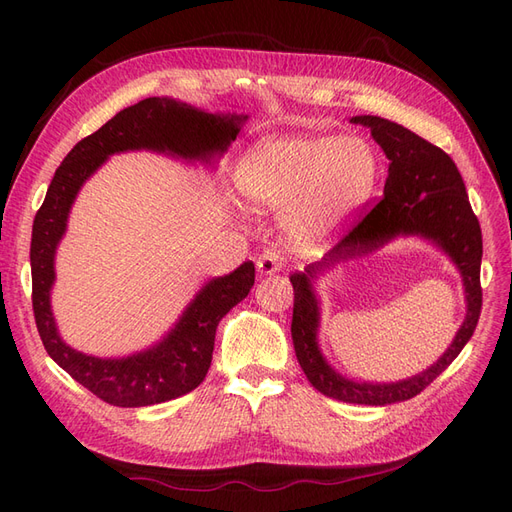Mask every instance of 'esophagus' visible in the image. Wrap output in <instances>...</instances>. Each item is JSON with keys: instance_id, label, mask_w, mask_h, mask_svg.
<instances>
[{"instance_id": "1", "label": "esophagus", "mask_w": 512, "mask_h": 512, "mask_svg": "<svg viewBox=\"0 0 512 512\" xmlns=\"http://www.w3.org/2000/svg\"><path fill=\"white\" fill-rule=\"evenodd\" d=\"M282 267H284V256L277 250L262 252L256 260V269L260 275H273L277 271H282Z\"/></svg>"}]
</instances>
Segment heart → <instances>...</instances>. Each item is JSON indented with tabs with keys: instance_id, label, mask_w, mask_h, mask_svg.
I'll list each match as a JSON object with an SVG mask.
<instances>
[{
	"instance_id": "heart-1",
	"label": "heart",
	"mask_w": 512,
	"mask_h": 512,
	"mask_svg": "<svg viewBox=\"0 0 512 512\" xmlns=\"http://www.w3.org/2000/svg\"><path fill=\"white\" fill-rule=\"evenodd\" d=\"M378 181V156L361 138L269 136L237 170L241 192L265 209L292 207L288 230L318 243L359 209Z\"/></svg>"
}]
</instances>
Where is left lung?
Segmentation results:
<instances>
[{"label":"left lung","instance_id":"left-lung-1","mask_svg":"<svg viewBox=\"0 0 512 512\" xmlns=\"http://www.w3.org/2000/svg\"><path fill=\"white\" fill-rule=\"evenodd\" d=\"M352 123L367 126L389 158L384 196L354 222L348 235H344L318 265H309L303 273L290 275L294 288L290 331L299 365L314 389L346 404L386 406L412 399L425 391L470 342L480 307H483V288H480L483 235L470 207L466 185L448 153L389 119L359 115L352 117ZM397 234H421L440 244L454 258L467 288L469 314L454 344L439 363L423 375L391 385L352 383L339 377L323 361L317 348L315 333L319 313L311 280L335 261L373 251Z\"/></svg>","mask_w":512,"mask_h":512}]
</instances>
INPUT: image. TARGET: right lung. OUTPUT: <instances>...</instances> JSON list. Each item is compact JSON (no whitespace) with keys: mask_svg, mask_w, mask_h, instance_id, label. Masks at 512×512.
Listing matches in <instances>:
<instances>
[{"mask_svg":"<svg viewBox=\"0 0 512 512\" xmlns=\"http://www.w3.org/2000/svg\"><path fill=\"white\" fill-rule=\"evenodd\" d=\"M247 115H213L170 98H147L123 108L76 143L55 170L32 230V303L42 344L51 359L102 401L119 408L162 404L194 391L211 367L215 329L254 286V262L203 286L175 329L160 344L123 359H98L70 348L59 337L51 312L55 250L81 185L119 151H166L183 160L222 156Z\"/></svg>","mask_w":512,"mask_h":512,"instance_id":"1","label":"right lung"}]
</instances>
